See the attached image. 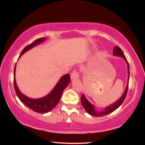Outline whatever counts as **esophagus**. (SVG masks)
I'll return each mask as SVG.
<instances>
[{
    "label": "esophagus",
    "instance_id": "obj_1",
    "mask_svg": "<svg viewBox=\"0 0 145 145\" xmlns=\"http://www.w3.org/2000/svg\"><path fill=\"white\" fill-rule=\"evenodd\" d=\"M70 77L72 79H75V78H79V75H78V73L77 71H73V72H72V73H71Z\"/></svg>",
    "mask_w": 145,
    "mask_h": 145
}]
</instances>
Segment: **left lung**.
Masks as SVG:
<instances>
[{"mask_svg":"<svg viewBox=\"0 0 145 145\" xmlns=\"http://www.w3.org/2000/svg\"><path fill=\"white\" fill-rule=\"evenodd\" d=\"M113 55L116 56H119V57H123L125 61V62L127 64V67H128V80H127V84L125 89L121 97L117 100L116 102H115L113 104L109 105V106H107L105 108H104L102 111H99L91 103H90L88 101V99L85 97L84 95L83 94L82 95L80 100H81V104L84 108V109L86 111L88 114H89L91 116H95V117H100L105 116L108 114L111 113V112L114 111L115 110L117 109L120 105L122 104V103L123 102L124 100L125 99V97L127 96V93L128 91V88H129V76H130V72H129V65L128 61H127V59L125 56L121 48L119 46H116L114 48L113 50Z\"/></svg>","mask_w":145,"mask_h":145,"instance_id":"1","label":"left lung"}]
</instances>
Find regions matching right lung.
Returning <instances> with one entry per match:
<instances>
[{
	"label": "right lung",
	"mask_w": 145,
	"mask_h": 145,
	"mask_svg": "<svg viewBox=\"0 0 145 145\" xmlns=\"http://www.w3.org/2000/svg\"><path fill=\"white\" fill-rule=\"evenodd\" d=\"M45 38H39L38 40L33 41L30 45L27 46L22 51L20 57L27 51L33 48L34 46H37L43 42L45 40ZM16 66V64H15L14 70V88L17 97L20 100V101L24 105H25L27 107H29V109H32L33 111L36 112H39V113H46V112L52 110L57 105L60 100L61 95L63 94V91L67 87V86L70 82V75L67 73V74L62 76L60 80H59V82L57 83V84L56 85L54 88L47 95L42 98H40V99H30V98L25 96V95H24L23 93H22L19 90L18 86H17L15 78Z\"/></svg>",
	"instance_id": "right-lung-1"
}]
</instances>
